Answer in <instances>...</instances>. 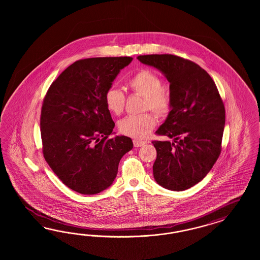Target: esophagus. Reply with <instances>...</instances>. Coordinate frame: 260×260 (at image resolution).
Listing matches in <instances>:
<instances>
[{
	"mask_svg": "<svg viewBox=\"0 0 260 260\" xmlns=\"http://www.w3.org/2000/svg\"><path fill=\"white\" fill-rule=\"evenodd\" d=\"M146 144H147V142L141 141V140H138V139H134V147H142Z\"/></svg>",
	"mask_w": 260,
	"mask_h": 260,
	"instance_id": "obj_1",
	"label": "esophagus"
}]
</instances>
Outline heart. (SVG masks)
Instances as JSON below:
<instances>
[{
    "mask_svg": "<svg viewBox=\"0 0 260 260\" xmlns=\"http://www.w3.org/2000/svg\"><path fill=\"white\" fill-rule=\"evenodd\" d=\"M127 87L134 93L144 96V110H151L158 116L165 117L172 110V97L162 88V80L150 70H141L127 81ZM105 104L110 112L119 115L126 104L125 94L115 87H110L105 93ZM156 117L151 112L128 115L119 122V131L134 138L147 137L156 125Z\"/></svg>",
    "mask_w": 260,
    "mask_h": 260,
    "instance_id": "obj_1",
    "label": "heart"
}]
</instances>
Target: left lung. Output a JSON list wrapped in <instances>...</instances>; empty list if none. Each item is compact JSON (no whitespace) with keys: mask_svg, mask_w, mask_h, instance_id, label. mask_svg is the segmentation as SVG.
Masks as SVG:
<instances>
[{"mask_svg":"<svg viewBox=\"0 0 260 260\" xmlns=\"http://www.w3.org/2000/svg\"><path fill=\"white\" fill-rule=\"evenodd\" d=\"M170 82L172 110L156 131L173 141H152L155 181L181 191L201 181L219 157L225 107L212 77L197 63L172 54L140 55Z\"/></svg>","mask_w":260,"mask_h":260,"instance_id":"1","label":"left lung"}]
</instances>
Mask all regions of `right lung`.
I'll use <instances>...</instances> for the list:
<instances>
[{
  "label": "right lung",
  "mask_w": 260,
  "mask_h": 260,
  "mask_svg": "<svg viewBox=\"0 0 260 260\" xmlns=\"http://www.w3.org/2000/svg\"><path fill=\"white\" fill-rule=\"evenodd\" d=\"M132 57L81 59L51 84L40 126L43 154L58 178L82 194H95L114 181L121 158L133 149L129 137L112 134L114 122L105 93Z\"/></svg>",
  "instance_id": "1"
}]
</instances>
